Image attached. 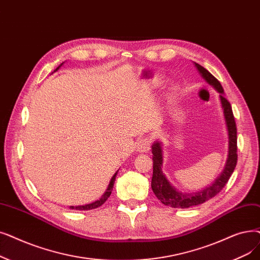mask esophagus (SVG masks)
Segmentation results:
<instances>
[{
	"instance_id": "34e87169",
	"label": "esophagus",
	"mask_w": 260,
	"mask_h": 260,
	"mask_svg": "<svg viewBox=\"0 0 260 260\" xmlns=\"http://www.w3.org/2000/svg\"><path fill=\"white\" fill-rule=\"evenodd\" d=\"M153 139L151 137H144L142 139H140L137 143V150L139 152H148L151 149Z\"/></svg>"
}]
</instances>
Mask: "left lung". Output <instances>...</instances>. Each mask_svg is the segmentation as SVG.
Instances as JSON below:
<instances>
[{
	"label": "left lung",
	"instance_id": "obj_1",
	"mask_svg": "<svg viewBox=\"0 0 260 260\" xmlns=\"http://www.w3.org/2000/svg\"><path fill=\"white\" fill-rule=\"evenodd\" d=\"M194 66L200 72L201 76L211 85L217 91L220 93L221 106L223 109L225 123H226V128L229 132V155L228 160L225 164L224 170L218 176L214 182L198 192L192 193H183L176 190L170 182L167 179L166 175L162 172V148L159 141H156L152 145V154H153V177H152V190L164 205L170 206L173 208H189L192 206H197L203 203L212 199L217 196L223 187L226 185L231 175L233 174L236 165H237V127L236 122L233 115L232 106L229 101L224 98V90L220 84V82L214 77L210 72H208L204 67L200 66L194 62Z\"/></svg>",
	"mask_w": 260,
	"mask_h": 260
}]
</instances>
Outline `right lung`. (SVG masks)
<instances>
[{"label": "right lung", "instance_id": "right-lung-1", "mask_svg": "<svg viewBox=\"0 0 260 260\" xmlns=\"http://www.w3.org/2000/svg\"><path fill=\"white\" fill-rule=\"evenodd\" d=\"M62 63H63V62H62ZM62 63H61V64H62ZM61 64H60V66H61ZM60 66L56 68L55 71H57V70L59 69V68H60ZM55 71H54V72H55ZM117 173H118V171L114 174V176L111 177L110 182H109V185H108V187H107V189H106V191H105V193L102 196V198H101L100 200H98V201H95V202H92V203H90V204H87V205L70 206V208H71V209H76V210H90V209H94V208H98V207H100V206H102V205L104 204V203L106 202V200H107V199L110 197V194H111V191H112V188H114V184H115Z\"/></svg>", "mask_w": 260, "mask_h": 260}]
</instances>
